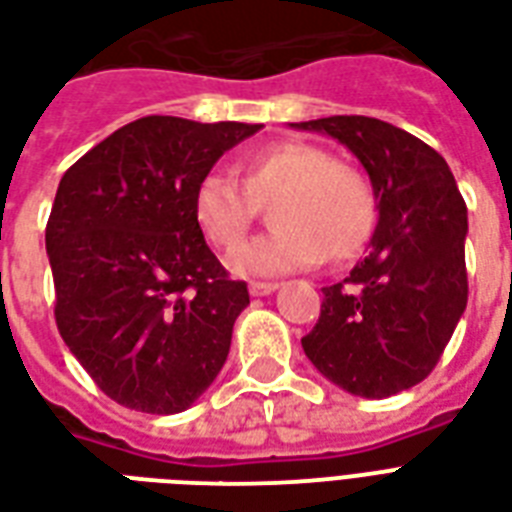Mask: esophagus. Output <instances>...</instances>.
Listing matches in <instances>:
<instances>
[{
  "label": "esophagus",
  "instance_id": "1",
  "mask_svg": "<svg viewBox=\"0 0 512 512\" xmlns=\"http://www.w3.org/2000/svg\"><path fill=\"white\" fill-rule=\"evenodd\" d=\"M277 288H280L277 283H251L248 285L251 296H269V293H275Z\"/></svg>",
  "mask_w": 512,
  "mask_h": 512
}]
</instances>
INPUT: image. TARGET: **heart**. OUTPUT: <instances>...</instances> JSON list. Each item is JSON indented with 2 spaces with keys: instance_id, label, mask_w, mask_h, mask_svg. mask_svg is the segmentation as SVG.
Segmentation results:
<instances>
[{
  "instance_id": "1",
  "label": "heart",
  "mask_w": 512,
  "mask_h": 512,
  "mask_svg": "<svg viewBox=\"0 0 512 512\" xmlns=\"http://www.w3.org/2000/svg\"><path fill=\"white\" fill-rule=\"evenodd\" d=\"M243 184L211 170L194 184L192 216L221 251H235L269 201L272 232L229 259L243 277H280L328 256L355 259L376 229L374 189L358 170L336 165L318 146L277 141L243 160Z\"/></svg>"
}]
</instances>
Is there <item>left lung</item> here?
I'll return each mask as SVG.
<instances>
[{
  "instance_id": "left-lung-1",
  "label": "left lung",
  "mask_w": 512,
  "mask_h": 512,
  "mask_svg": "<svg viewBox=\"0 0 512 512\" xmlns=\"http://www.w3.org/2000/svg\"><path fill=\"white\" fill-rule=\"evenodd\" d=\"M347 146L371 178L376 229L366 259L323 288L304 355L358 398H390L425 379L467 307V208L425 141L374 117L291 122Z\"/></svg>"
}]
</instances>
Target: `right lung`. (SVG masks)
Listing matches in <instances>:
<instances>
[{
  "mask_svg": "<svg viewBox=\"0 0 512 512\" xmlns=\"http://www.w3.org/2000/svg\"><path fill=\"white\" fill-rule=\"evenodd\" d=\"M261 128L141 117L63 173L45 229L55 323L122 406L186 411L227 363L251 296L205 243L192 192Z\"/></svg>",
  "mask_w": 512,
  "mask_h": 512,
  "instance_id": "add662e5",
  "label": "right lung"
}]
</instances>
